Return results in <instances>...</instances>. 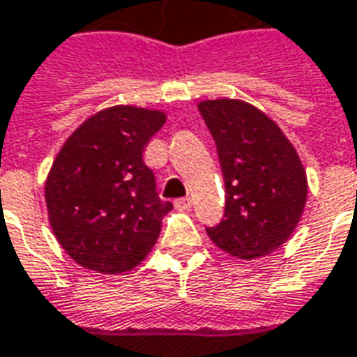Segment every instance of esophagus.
<instances>
[{"label": "esophagus", "instance_id": "1", "mask_svg": "<svg viewBox=\"0 0 357 357\" xmlns=\"http://www.w3.org/2000/svg\"><path fill=\"white\" fill-rule=\"evenodd\" d=\"M190 206H192V199L190 198L174 199V207H176L178 211H186V209H190Z\"/></svg>", "mask_w": 357, "mask_h": 357}]
</instances>
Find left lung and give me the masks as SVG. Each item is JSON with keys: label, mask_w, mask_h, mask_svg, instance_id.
Returning a JSON list of instances; mask_svg holds the SVG:
<instances>
[{"label": "left lung", "mask_w": 357, "mask_h": 357, "mask_svg": "<svg viewBox=\"0 0 357 357\" xmlns=\"http://www.w3.org/2000/svg\"><path fill=\"white\" fill-rule=\"evenodd\" d=\"M213 136L225 178V215L207 227L227 254L255 259L280 248L304 213L307 178L294 146L279 126L240 100L198 105Z\"/></svg>", "instance_id": "obj_1"}]
</instances>
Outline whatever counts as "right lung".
Wrapping results in <instances>:
<instances>
[{"instance_id": "right-lung-1", "label": "right lung", "mask_w": 357, "mask_h": 357, "mask_svg": "<svg viewBox=\"0 0 357 357\" xmlns=\"http://www.w3.org/2000/svg\"><path fill=\"white\" fill-rule=\"evenodd\" d=\"M165 113L115 105L70 134L45 181L53 234L86 269L125 273L150 254L163 215L173 209L144 163Z\"/></svg>"}]
</instances>
